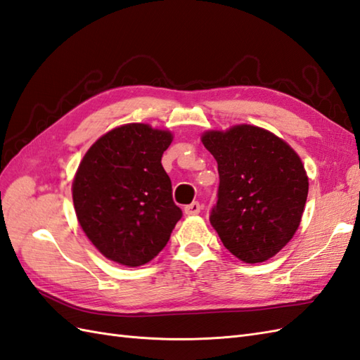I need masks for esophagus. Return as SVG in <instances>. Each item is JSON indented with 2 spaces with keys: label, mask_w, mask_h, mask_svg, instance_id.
Masks as SVG:
<instances>
[{
  "label": "esophagus",
  "mask_w": 360,
  "mask_h": 360,
  "mask_svg": "<svg viewBox=\"0 0 360 360\" xmlns=\"http://www.w3.org/2000/svg\"><path fill=\"white\" fill-rule=\"evenodd\" d=\"M200 212V204L199 202H191L188 205L184 207V213H186L187 216H193V214H198Z\"/></svg>",
  "instance_id": "esophagus-1"
}]
</instances>
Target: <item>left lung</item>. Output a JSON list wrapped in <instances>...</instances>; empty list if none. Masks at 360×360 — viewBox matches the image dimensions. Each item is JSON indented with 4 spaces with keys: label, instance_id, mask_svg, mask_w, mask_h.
<instances>
[{
    "label": "left lung",
    "instance_id": "obj_1",
    "mask_svg": "<svg viewBox=\"0 0 360 360\" xmlns=\"http://www.w3.org/2000/svg\"><path fill=\"white\" fill-rule=\"evenodd\" d=\"M202 144L219 172L210 224L225 248L247 264L264 262L288 244L302 218L308 178L285 141L255 125L205 131Z\"/></svg>",
    "mask_w": 360,
    "mask_h": 360
}]
</instances>
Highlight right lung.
Wrapping results in <instances>:
<instances>
[{
    "instance_id": "right-lung-1",
    "label": "right lung",
    "mask_w": 360,
    "mask_h": 360,
    "mask_svg": "<svg viewBox=\"0 0 360 360\" xmlns=\"http://www.w3.org/2000/svg\"><path fill=\"white\" fill-rule=\"evenodd\" d=\"M172 139L167 130L125 124L82 158L72 186L75 212L91 244L113 262H150L182 218L161 164Z\"/></svg>"
}]
</instances>
